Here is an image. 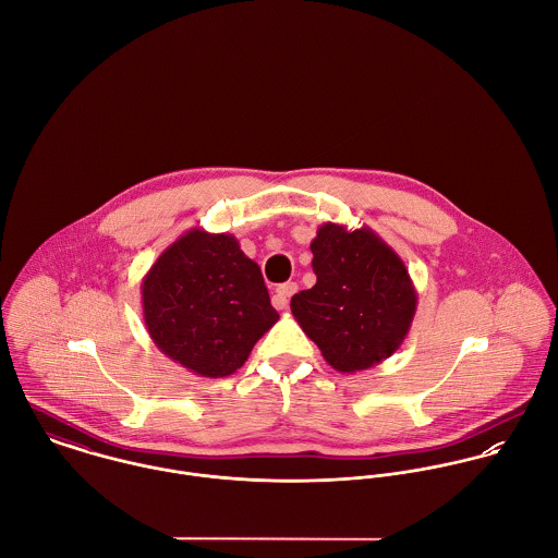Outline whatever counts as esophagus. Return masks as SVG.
I'll return each instance as SVG.
<instances>
[{
    "label": "esophagus",
    "mask_w": 558,
    "mask_h": 558,
    "mask_svg": "<svg viewBox=\"0 0 558 558\" xmlns=\"http://www.w3.org/2000/svg\"><path fill=\"white\" fill-rule=\"evenodd\" d=\"M299 290V286L294 281H288V283H281L277 290H275V296H272V307L275 310H286L288 307V301L290 296Z\"/></svg>",
    "instance_id": "obj_1"
}]
</instances>
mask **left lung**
Listing matches in <instances>:
<instances>
[{
	"label": "left lung",
	"instance_id": "left-lung-1",
	"mask_svg": "<svg viewBox=\"0 0 558 558\" xmlns=\"http://www.w3.org/2000/svg\"><path fill=\"white\" fill-rule=\"evenodd\" d=\"M312 290L292 296V314L324 361L354 374L398 352L416 314L403 259L372 228L324 223L312 240Z\"/></svg>",
	"mask_w": 558,
	"mask_h": 558
}]
</instances>
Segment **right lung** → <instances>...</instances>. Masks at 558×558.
<instances>
[{
	"mask_svg": "<svg viewBox=\"0 0 558 558\" xmlns=\"http://www.w3.org/2000/svg\"><path fill=\"white\" fill-rule=\"evenodd\" d=\"M142 310L160 352L204 378L234 374L279 319L236 236L202 228L173 240L150 266Z\"/></svg>",
	"mask_w": 558,
	"mask_h": 558,
	"instance_id": "add662e5",
	"label": "right lung"
}]
</instances>
